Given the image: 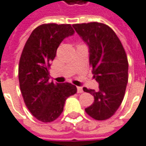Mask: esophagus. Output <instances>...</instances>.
Segmentation results:
<instances>
[{
  "label": "esophagus",
  "instance_id": "esophagus-1",
  "mask_svg": "<svg viewBox=\"0 0 146 146\" xmlns=\"http://www.w3.org/2000/svg\"><path fill=\"white\" fill-rule=\"evenodd\" d=\"M77 89H78V94H81V93H83V92H84V90H83V88H82V87H77Z\"/></svg>",
  "mask_w": 146,
  "mask_h": 146
}]
</instances>
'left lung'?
<instances>
[{
	"instance_id": "8db88e82",
	"label": "left lung",
	"mask_w": 146,
	"mask_h": 146,
	"mask_svg": "<svg viewBox=\"0 0 146 146\" xmlns=\"http://www.w3.org/2000/svg\"><path fill=\"white\" fill-rule=\"evenodd\" d=\"M73 28L88 46L89 65L99 89L84 91L94 95V102L85 109L97 120L110 119L120 106L128 83V59L119 37L103 23L73 24Z\"/></svg>"
}]
</instances>
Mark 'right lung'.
<instances>
[{"instance_id":"obj_1","label":"right lung","mask_w":146,"mask_h":146,"mask_svg":"<svg viewBox=\"0 0 146 146\" xmlns=\"http://www.w3.org/2000/svg\"><path fill=\"white\" fill-rule=\"evenodd\" d=\"M74 33L70 24H42L35 28L21 55L18 78L26 106L36 119L47 123L58 119L66 100L76 94L69 83L49 82V68L62 40Z\"/></svg>"}]
</instances>
